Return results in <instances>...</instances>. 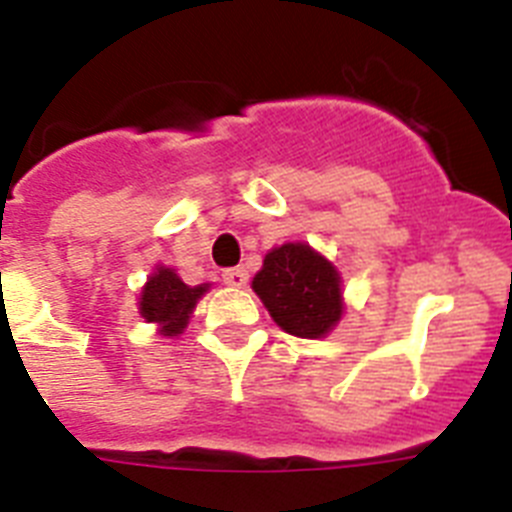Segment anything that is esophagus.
Returning a JSON list of instances; mask_svg holds the SVG:
<instances>
[{
	"instance_id": "1",
	"label": "esophagus",
	"mask_w": 512,
	"mask_h": 512,
	"mask_svg": "<svg viewBox=\"0 0 512 512\" xmlns=\"http://www.w3.org/2000/svg\"><path fill=\"white\" fill-rule=\"evenodd\" d=\"M247 270L244 268H229L223 270V283L226 286H231V289H242V286H247Z\"/></svg>"
}]
</instances>
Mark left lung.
Listing matches in <instances>:
<instances>
[{"instance_id":"1","label":"left lung","mask_w":512,"mask_h":512,"mask_svg":"<svg viewBox=\"0 0 512 512\" xmlns=\"http://www.w3.org/2000/svg\"><path fill=\"white\" fill-rule=\"evenodd\" d=\"M252 291L278 328L296 338H325L343 317L341 273L307 242H286L265 255Z\"/></svg>"}]
</instances>
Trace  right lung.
Here are the masks:
<instances>
[{"label":"right lung","instance_id":"obj_1","mask_svg":"<svg viewBox=\"0 0 512 512\" xmlns=\"http://www.w3.org/2000/svg\"><path fill=\"white\" fill-rule=\"evenodd\" d=\"M210 291V283L187 286L169 265H156L137 296V312L145 322H153L158 336H182L190 325L197 302Z\"/></svg>","mask_w":512,"mask_h":512}]
</instances>
